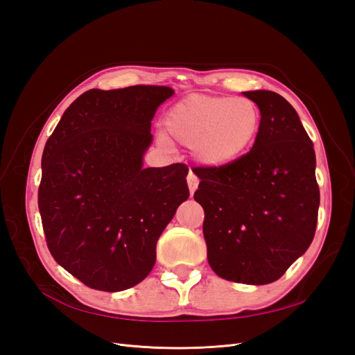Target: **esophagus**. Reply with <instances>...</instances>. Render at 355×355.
<instances>
[{"mask_svg":"<svg viewBox=\"0 0 355 355\" xmlns=\"http://www.w3.org/2000/svg\"><path fill=\"white\" fill-rule=\"evenodd\" d=\"M187 182H188V188H189V192L191 194H194L196 189L198 188V184H200V179L192 173V171H189L188 173V178H187Z\"/></svg>","mask_w":355,"mask_h":355,"instance_id":"esophagus-1","label":"esophagus"}]
</instances>
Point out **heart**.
I'll use <instances>...</instances> for the list:
<instances>
[{
    "mask_svg": "<svg viewBox=\"0 0 355 355\" xmlns=\"http://www.w3.org/2000/svg\"><path fill=\"white\" fill-rule=\"evenodd\" d=\"M257 105L232 96L191 94L167 111L164 124L171 139L194 148L201 164L223 167L247 154L261 132ZM161 142L168 144L166 137Z\"/></svg>",
    "mask_w": 355,
    "mask_h": 355,
    "instance_id": "heart-1",
    "label": "heart"
}]
</instances>
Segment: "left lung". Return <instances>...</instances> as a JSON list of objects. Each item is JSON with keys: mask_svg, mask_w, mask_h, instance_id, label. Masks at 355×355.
Returning a JSON list of instances; mask_svg holds the SVG:
<instances>
[{"mask_svg": "<svg viewBox=\"0 0 355 355\" xmlns=\"http://www.w3.org/2000/svg\"><path fill=\"white\" fill-rule=\"evenodd\" d=\"M261 111V132L245 155L223 167H200L194 198L211 270L228 282L278 280L313 243L320 189L314 145L283 96L244 92Z\"/></svg>", "mask_w": 355, "mask_h": 355, "instance_id": "left-lung-1", "label": "left lung"}]
</instances>
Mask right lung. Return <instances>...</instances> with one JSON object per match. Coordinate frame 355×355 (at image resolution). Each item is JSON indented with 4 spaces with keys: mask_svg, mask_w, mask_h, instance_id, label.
<instances>
[{
    "mask_svg": "<svg viewBox=\"0 0 355 355\" xmlns=\"http://www.w3.org/2000/svg\"><path fill=\"white\" fill-rule=\"evenodd\" d=\"M173 94L166 85L92 89L46 144L38 207L49 250L92 288L145 280L161 232L189 197L185 164L144 168L155 111Z\"/></svg>",
    "mask_w": 355,
    "mask_h": 355,
    "instance_id": "obj_1",
    "label": "right lung"
}]
</instances>
